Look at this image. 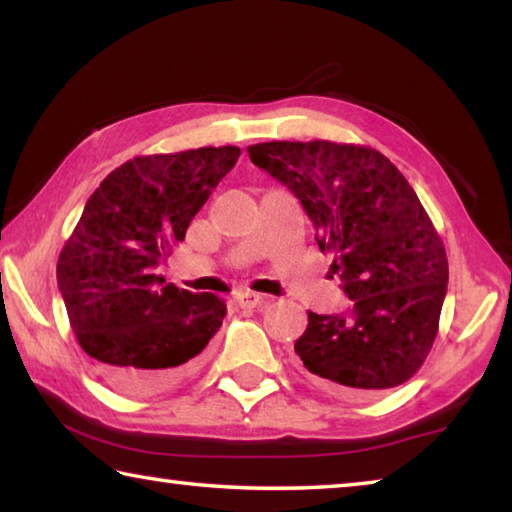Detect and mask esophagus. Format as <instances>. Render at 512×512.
<instances>
[{
  "label": "esophagus",
  "instance_id": "1",
  "mask_svg": "<svg viewBox=\"0 0 512 512\" xmlns=\"http://www.w3.org/2000/svg\"><path fill=\"white\" fill-rule=\"evenodd\" d=\"M235 302L241 309H255L257 305H262L264 296H259L255 291H239L235 296Z\"/></svg>",
  "mask_w": 512,
  "mask_h": 512
}]
</instances>
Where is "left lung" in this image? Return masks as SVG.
Returning <instances> with one entry per match:
<instances>
[{"instance_id": "left-lung-1", "label": "left lung", "mask_w": 512, "mask_h": 512, "mask_svg": "<svg viewBox=\"0 0 512 512\" xmlns=\"http://www.w3.org/2000/svg\"><path fill=\"white\" fill-rule=\"evenodd\" d=\"M248 155L298 196L352 300L350 316L309 311L300 368L350 397L409 381L436 341L449 280L443 239L409 180L363 144L262 142Z\"/></svg>"}]
</instances>
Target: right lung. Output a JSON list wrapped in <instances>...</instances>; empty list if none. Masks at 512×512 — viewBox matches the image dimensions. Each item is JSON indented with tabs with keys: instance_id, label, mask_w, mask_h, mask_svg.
Here are the masks:
<instances>
[{
	"instance_id": "1",
	"label": "right lung",
	"mask_w": 512,
	"mask_h": 512,
	"mask_svg": "<svg viewBox=\"0 0 512 512\" xmlns=\"http://www.w3.org/2000/svg\"><path fill=\"white\" fill-rule=\"evenodd\" d=\"M239 146L137 155L110 171L60 250L69 325L99 379L158 395L185 379L219 332L225 302L155 273L239 158Z\"/></svg>"
}]
</instances>
